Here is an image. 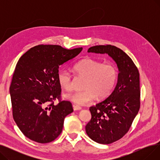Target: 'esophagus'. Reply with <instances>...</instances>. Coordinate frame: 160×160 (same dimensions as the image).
I'll use <instances>...</instances> for the list:
<instances>
[{
	"label": "esophagus",
	"instance_id": "34e87169",
	"mask_svg": "<svg viewBox=\"0 0 160 160\" xmlns=\"http://www.w3.org/2000/svg\"><path fill=\"white\" fill-rule=\"evenodd\" d=\"M72 106H73V110L74 111H76V110H80L81 109H82V108L80 106H77V105H73Z\"/></svg>",
	"mask_w": 160,
	"mask_h": 160
}]
</instances>
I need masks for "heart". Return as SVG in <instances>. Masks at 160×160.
<instances>
[{
	"instance_id": "b5f03b06",
	"label": "heart",
	"mask_w": 160,
	"mask_h": 160,
	"mask_svg": "<svg viewBox=\"0 0 160 160\" xmlns=\"http://www.w3.org/2000/svg\"><path fill=\"white\" fill-rule=\"evenodd\" d=\"M73 69L78 76L86 78L83 84L84 89L67 94L65 97L78 105L89 103L97 97L101 99L108 97L114 89L118 77V71L114 64L103 63L89 57L83 58L75 63ZM57 80L60 86L65 90L72 89V74L68 70H59Z\"/></svg>"
}]
</instances>
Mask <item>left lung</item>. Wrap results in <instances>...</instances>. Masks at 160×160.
I'll return each mask as SVG.
<instances>
[{
  "mask_svg": "<svg viewBox=\"0 0 160 160\" xmlns=\"http://www.w3.org/2000/svg\"><path fill=\"white\" fill-rule=\"evenodd\" d=\"M88 52L108 54L119 71L117 85L108 97L89 108L91 119L86 126L88 136L100 144H110L128 132L140 108L139 73L132 59L111 45L90 47Z\"/></svg>",
  "mask_w": 160,
  "mask_h": 160,
  "instance_id": "left-lung-1",
  "label": "left lung"
}]
</instances>
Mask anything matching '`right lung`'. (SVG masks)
Listing matches in <instances>:
<instances>
[{"label":"right lung","mask_w":160,"mask_h":160,"mask_svg":"<svg viewBox=\"0 0 160 160\" xmlns=\"http://www.w3.org/2000/svg\"><path fill=\"white\" fill-rule=\"evenodd\" d=\"M82 50L39 45L19 58L10 87L12 115L20 130L30 139L47 143L62 133L65 117L73 109L70 101L62 99L57 74L59 67ZM56 99L58 105L53 102Z\"/></svg>","instance_id":"1"}]
</instances>
